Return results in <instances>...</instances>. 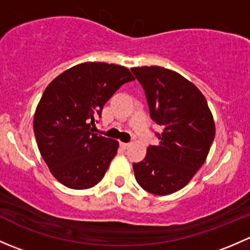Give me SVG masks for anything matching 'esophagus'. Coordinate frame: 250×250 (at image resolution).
<instances>
[{"instance_id": "esophagus-1", "label": "esophagus", "mask_w": 250, "mask_h": 250, "mask_svg": "<svg viewBox=\"0 0 250 250\" xmlns=\"http://www.w3.org/2000/svg\"><path fill=\"white\" fill-rule=\"evenodd\" d=\"M120 146L122 148H128V147H129V144H128V143H120Z\"/></svg>"}]
</instances>
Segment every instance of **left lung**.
<instances>
[{"instance_id": "8db88e82", "label": "left lung", "mask_w": 250, "mask_h": 250, "mask_svg": "<svg viewBox=\"0 0 250 250\" xmlns=\"http://www.w3.org/2000/svg\"><path fill=\"white\" fill-rule=\"evenodd\" d=\"M145 89L150 116L163 132L158 145L133 165L138 184L147 192L166 196L181 190L206 162L215 135V122L200 89L173 70L132 67Z\"/></svg>"}]
</instances>
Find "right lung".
<instances>
[{
	"label": "right lung",
	"instance_id": "right-lung-1",
	"mask_svg": "<svg viewBox=\"0 0 250 250\" xmlns=\"http://www.w3.org/2000/svg\"><path fill=\"white\" fill-rule=\"evenodd\" d=\"M134 76L125 66L82 62L65 70L43 92L34 116L42 158L59 183L74 190L97 185L117 153L118 141L93 133L95 115Z\"/></svg>",
	"mask_w": 250,
	"mask_h": 250
}]
</instances>
